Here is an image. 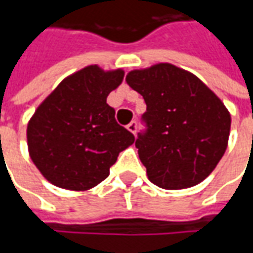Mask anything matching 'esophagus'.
<instances>
[{
  "label": "esophagus",
  "instance_id": "esophagus-1",
  "mask_svg": "<svg viewBox=\"0 0 253 253\" xmlns=\"http://www.w3.org/2000/svg\"><path fill=\"white\" fill-rule=\"evenodd\" d=\"M126 128H128V131L132 132L133 135H136V131H138V122L132 121L131 124H128V126H126Z\"/></svg>",
  "mask_w": 253,
  "mask_h": 253
}]
</instances>
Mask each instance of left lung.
<instances>
[{"mask_svg":"<svg viewBox=\"0 0 253 253\" xmlns=\"http://www.w3.org/2000/svg\"><path fill=\"white\" fill-rule=\"evenodd\" d=\"M146 102V131L135 146L148 179L158 187H193L209 176L227 151L231 115L197 76L170 63L126 74Z\"/></svg>","mask_w":253,"mask_h":253,"instance_id":"left-lung-1","label":"left lung"}]
</instances>
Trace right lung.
Returning a JSON list of instances; mask_svg holds the SVG:
<instances>
[{
	"instance_id": "right-lung-1",
	"label": "right lung",
	"mask_w": 253,
	"mask_h": 253,
	"mask_svg": "<svg viewBox=\"0 0 253 253\" xmlns=\"http://www.w3.org/2000/svg\"><path fill=\"white\" fill-rule=\"evenodd\" d=\"M122 80V69L91 64L66 77L36 108L26 128L28 151L47 181L74 191L92 189L135 142L107 104Z\"/></svg>"
}]
</instances>
